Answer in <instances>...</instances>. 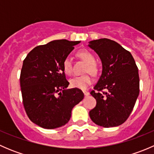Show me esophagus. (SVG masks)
I'll return each mask as SVG.
<instances>
[{
  "instance_id": "34e87169",
  "label": "esophagus",
  "mask_w": 154,
  "mask_h": 154,
  "mask_svg": "<svg viewBox=\"0 0 154 154\" xmlns=\"http://www.w3.org/2000/svg\"><path fill=\"white\" fill-rule=\"evenodd\" d=\"M83 94H84L85 96L89 95V92H88V91H83Z\"/></svg>"
}]
</instances>
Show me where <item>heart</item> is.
<instances>
[{
	"label": "heart",
	"instance_id": "heart-1",
	"mask_svg": "<svg viewBox=\"0 0 154 154\" xmlns=\"http://www.w3.org/2000/svg\"><path fill=\"white\" fill-rule=\"evenodd\" d=\"M77 56L80 57L81 60H83L85 63L88 64L86 68V71L91 73V74H95L97 71L95 65V59L94 57L88 51H80L77 53ZM63 71L67 75H70L72 72V66H71V62L68 57L65 59L63 64ZM92 83V78L88 74L83 76H79V77H74L70 80V85L71 87L79 89L85 90L88 88V86Z\"/></svg>",
	"mask_w": 154,
	"mask_h": 154
}]
</instances>
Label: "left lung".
I'll use <instances>...</instances> for the list:
<instances>
[{"mask_svg": "<svg viewBox=\"0 0 154 154\" xmlns=\"http://www.w3.org/2000/svg\"><path fill=\"white\" fill-rule=\"evenodd\" d=\"M88 46L102 63L101 75L91 91L97 104L89 112L90 119L101 127H117L128 119L139 96L136 62L128 51L108 38L93 40Z\"/></svg>", "mask_w": 154, "mask_h": 154, "instance_id": "8db88e82", "label": "left lung"}]
</instances>
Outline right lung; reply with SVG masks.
<instances>
[{
  "mask_svg": "<svg viewBox=\"0 0 154 154\" xmlns=\"http://www.w3.org/2000/svg\"><path fill=\"white\" fill-rule=\"evenodd\" d=\"M80 41L54 40L37 46L23 62L20 76L24 109L32 122L45 129L67 124L71 110L84 97L79 88H68L63 61Z\"/></svg>",
  "mask_w": 154,
  "mask_h": 154,
  "instance_id": "obj_1",
  "label": "right lung"
}]
</instances>
